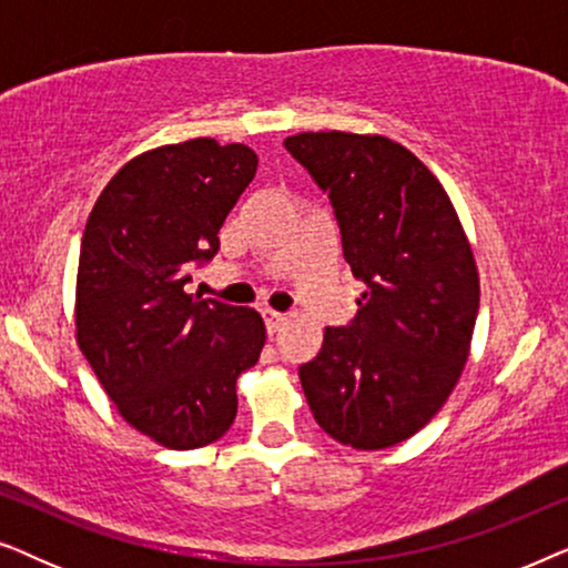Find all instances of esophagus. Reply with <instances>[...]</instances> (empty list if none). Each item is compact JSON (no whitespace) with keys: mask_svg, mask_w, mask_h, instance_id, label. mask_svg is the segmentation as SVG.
<instances>
[{"mask_svg":"<svg viewBox=\"0 0 568 568\" xmlns=\"http://www.w3.org/2000/svg\"><path fill=\"white\" fill-rule=\"evenodd\" d=\"M263 321H266V331L274 336L276 331H282V325L286 323V315L276 313V310H263Z\"/></svg>","mask_w":568,"mask_h":568,"instance_id":"esophagus-1","label":"esophagus"}]
</instances>
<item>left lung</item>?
Returning a JSON list of instances; mask_svg holds the SVG:
<instances>
[{
	"label": "left lung",
	"instance_id": "left-lung-1",
	"mask_svg": "<svg viewBox=\"0 0 568 568\" xmlns=\"http://www.w3.org/2000/svg\"><path fill=\"white\" fill-rule=\"evenodd\" d=\"M286 152L328 193L344 258L367 284L354 321L325 328L300 383L341 445L385 449L445 406L468 362L478 268L447 191L406 146L377 134L305 131Z\"/></svg>",
	"mask_w": 568,
	"mask_h": 568
}]
</instances>
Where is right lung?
<instances>
[{
	"instance_id": "add662e5",
	"label": "right lung",
	"mask_w": 568,
	"mask_h": 568,
	"mask_svg": "<svg viewBox=\"0 0 568 568\" xmlns=\"http://www.w3.org/2000/svg\"><path fill=\"white\" fill-rule=\"evenodd\" d=\"M245 144L189 139L129 160L84 224L77 344L136 432L170 449L212 445L237 414V377L258 362L266 325L251 307L185 294L251 185Z\"/></svg>"
}]
</instances>
